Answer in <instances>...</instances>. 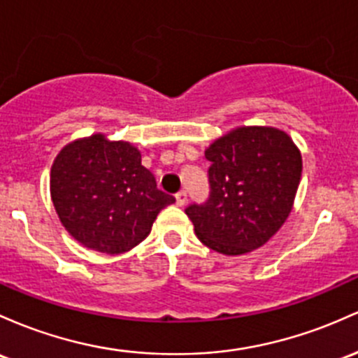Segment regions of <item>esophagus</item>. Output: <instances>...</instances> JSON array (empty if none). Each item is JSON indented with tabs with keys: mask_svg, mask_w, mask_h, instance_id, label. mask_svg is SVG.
<instances>
[{
	"mask_svg": "<svg viewBox=\"0 0 358 358\" xmlns=\"http://www.w3.org/2000/svg\"><path fill=\"white\" fill-rule=\"evenodd\" d=\"M175 199H176V206L183 207V206H185V203H187V192H185V190L178 192V194L175 195Z\"/></svg>",
	"mask_w": 358,
	"mask_h": 358,
	"instance_id": "esophagus-1",
	"label": "esophagus"
}]
</instances>
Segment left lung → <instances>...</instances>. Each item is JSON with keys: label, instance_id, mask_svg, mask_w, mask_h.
I'll return each mask as SVG.
<instances>
[{"label": "left lung", "instance_id": "8db88e82", "mask_svg": "<svg viewBox=\"0 0 358 358\" xmlns=\"http://www.w3.org/2000/svg\"><path fill=\"white\" fill-rule=\"evenodd\" d=\"M209 199L185 214L200 241L217 253L260 248L289 217L301 182L302 158L294 141L275 127H238L206 149Z\"/></svg>", "mask_w": 358, "mask_h": 358}]
</instances>
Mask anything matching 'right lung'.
I'll list each match as a JSON object with an SVG mask.
<instances>
[{"label": "right lung", "mask_w": 358, "mask_h": 358, "mask_svg": "<svg viewBox=\"0 0 358 358\" xmlns=\"http://www.w3.org/2000/svg\"><path fill=\"white\" fill-rule=\"evenodd\" d=\"M50 197L71 236L108 255L139 245L159 210L175 202L141 164L139 149L103 134L61 149L50 168Z\"/></svg>", "instance_id": "obj_1"}]
</instances>
